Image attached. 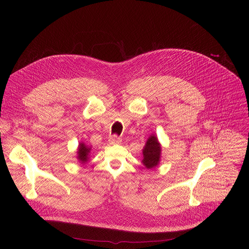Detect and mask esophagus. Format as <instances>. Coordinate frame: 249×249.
Returning a JSON list of instances; mask_svg holds the SVG:
<instances>
[{"instance_id": "1", "label": "esophagus", "mask_w": 249, "mask_h": 249, "mask_svg": "<svg viewBox=\"0 0 249 249\" xmlns=\"http://www.w3.org/2000/svg\"><path fill=\"white\" fill-rule=\"evenodd\" d=\"M109 142L110 144H119V143H121V138L117 135H112L109 137Z\"/></svg>"}]
</instances>
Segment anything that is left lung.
I'll return each mask as SVG.
<instances>
[{
  "instance_id": "obj_1",
  "label": "left lung",
  "mask_w": 249,
  "mask_h": 249,
  "mask_svg": "<svg viewBox=\"0 0 249 249\" xmlns=\"http://www.w3.org/2000/svg\"><path fill=\"white\" fill-rule=\"evenodd\" d=\"M161 147L155 135H151L143 149V164L146 168H153L160 162Z\"/></svg>"
}]
</instances>
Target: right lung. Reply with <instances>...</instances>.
<instances>
[{"instance_id":"add662e5","label":"right lung","mask_w":249,"mask_h":249,"mask_svg":"<svg viewBox=\"0 0 249 249\" xmlns=\"http://www.w3.org/2000/svg\"><path fill=\"white\" fill-rule=\"evenodd\" d=\"M90 148L87 147L84 143H81L80 147H78L77 150V159L80 160V161H82V163H85L88 161V155L89 153Z\"/></svg>"}]
</instances>
